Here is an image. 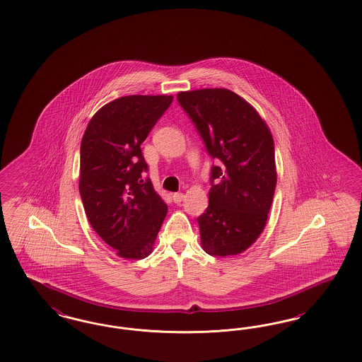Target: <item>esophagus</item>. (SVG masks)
Returning <instances> with one entry per match:
<instances>
[{
	"mask_svg": "<svg viewBox=\"0 0 362 362\" xmlns=\"http://www.w3.org/2000/svg\"><path fill=\"white\" fill-rule=\"evenodd\" d=\"M173 199H174L175 203H180L185 199V194L183 192H175L173 195Z\"/></svg>",
	"mask_w": 362,
	"mask_h": 362,
	"instance_id": "1",
	"label": "esophagus"
}]
</instances>
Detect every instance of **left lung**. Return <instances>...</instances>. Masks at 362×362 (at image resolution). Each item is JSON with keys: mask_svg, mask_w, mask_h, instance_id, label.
Instances as JSON below:
<instances>
[{"mask_svg": "<svg viewBox=\"0 0 362 362\" xmlns=\"http://www.w3.org/2000/svg\"><path fill=\"white\" fill-rule=\"evenodd\" d=\"M213 159L209 207L198 217L203 250L245 252L265 228L275 194V145L257 110L228 88L177 93Z\"/></svg>", "mask_w": 362, "mask_h": 362, "instance_id": "1", "label": "left lung"}]
</instances>
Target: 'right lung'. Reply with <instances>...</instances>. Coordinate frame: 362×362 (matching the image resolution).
<instances>
[{"mask_svg":"<svg viewBox=\"0 0 362 362\" xmlns=\"http://www.w3.org/2000/svg\"><path fill=\"white\" fill-rule=\"evenodd\" d=\"M173 95H127L91 117L81 143L79 192L91 228L122 259L148 257L168 207L155 191L140 145Z\"/></svg>","mask_w":362,"mask_h":362,"instance_id":"right-lung-1","label":"right lung"}]
</instances>
